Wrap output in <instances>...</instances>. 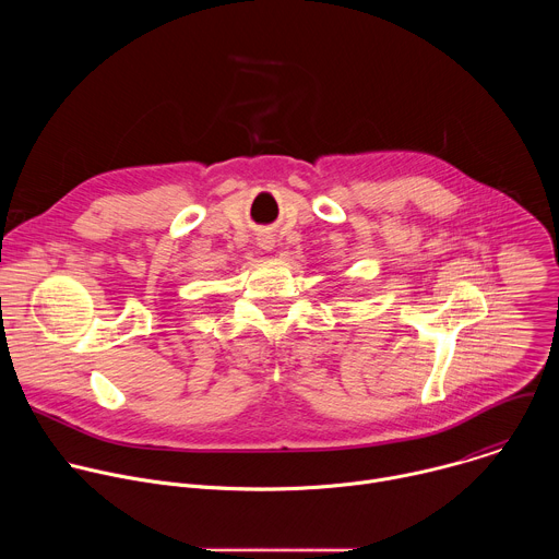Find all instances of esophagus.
<instances>
[{
  "label": "esophagus",
  "instance_id": "obj_1",
  "mask_svg": "<svg viewBox=\"0 0 559 559\" xmlns=\"http://www.w3.org/2000/svg\"><path fill=\"white\" fill-rule=\"evenodd\" d=\"M259 246H261L263 250H272V248H274V238H272L270 234H261V236H259Z\"/></svg>",
  "mask_w": 559,
  "mask_h": 559
}]
</instances>
